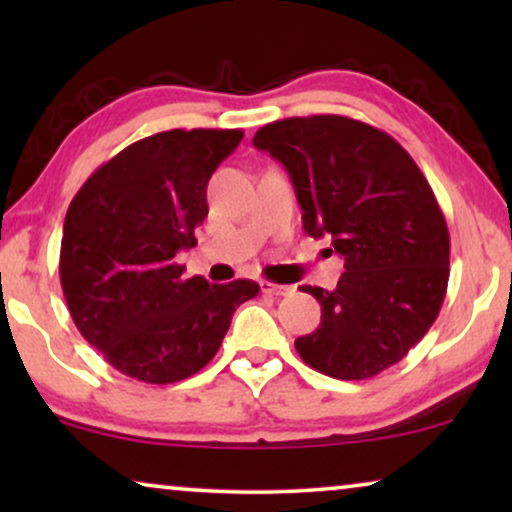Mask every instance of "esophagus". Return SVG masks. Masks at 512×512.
<instances>
[{"mask_svg": "<svg viewBox=\"0 0 512 512\" xmlns=\"http://www.w3.org/2000/svg\"><path fill=\"white\" fill-rule=\"evenodd\" d=\"M261 291L268 293V296H289L293 293V286L275 284V282H261Z\"/></svg>", "mask_w": 512, "mask_h": 512, "instance_id": "obj_1", "label": "esophagus"}]
</instances>
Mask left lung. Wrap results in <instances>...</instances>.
<instances>
[{
    "mask_svg": "<svg viewBox=\"0 0 512 512\" xmlns=\"http://www.w3.org/2000/svg\"><path fill=\"white\" fill-rule=\"evenodd\" d=\"M289 172L303 228L331 237L345 272L335 289L303 286L321 305L317 331L296 340L307 366L368 380L424 338L450 279V233L410 153L347 116L284 118L254 135Z\"/></svg>",
    "mask_w": 512,
    "mask_h": 512,
    "instance_id": "obj_1",
    "label": "left lung"
}]
</instances>
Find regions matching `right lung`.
<instances>
[{"mask_svg":"<svg viewBox=\"0 0 512 512\" xmlns=\"http://www.w3.org/2000/svg\"><path fill=\"white\" fill-rule=\"evenodd\" d=\"M242 130H167L130 144L90 174L67 209L60 282L76 328L123 375L186 380L219 352L258 284L184 279L174 261L198 244L209 177Z\"/></svg>","mask_w":512,"mask_h":512,"instance_id":"right-lung-1","label":"right lung"}]
</instances>
